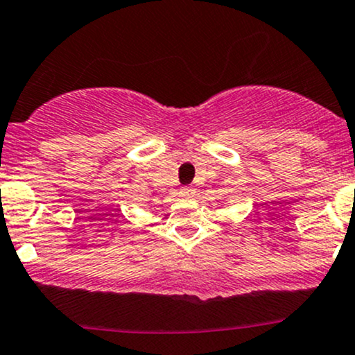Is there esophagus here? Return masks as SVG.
<instances>
[{
  "instance_id": "esophagus-1",
  "label": "esophagus",
  "mask_w": 355,
  "mask_h": 355,
  "mask_svg": "<svg viewBox=\"0 0 355 355\" xmlns=\"http://www.w3.org/2000/svg\"><path fill=\"white\" fill-rule=\"evenodd\" d=\"M181 196H182V198H193V196H194V187H191V186L181 187Z\"/></svg>"
}]
</instances>
